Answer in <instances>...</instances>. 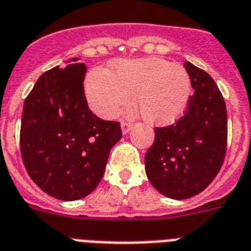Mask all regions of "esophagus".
I'll return each instance as SVG.
<instances>
[{
    "mask_svg": "<svg viewBox=\"0 0 251 251\" xmlns=\"http://www.w3.org/2000/svg\"><path fill=\"white\" fill-rule=\"evenodd\" d=\"M131 123H128V122H122V132H123V135H127L128 132L131 131Z\"/></svg>",
    "mask_w": 251,
    "mask_h": 251,
    "instance_id": "1",
    "label": "esophagus"
}]
</instances>
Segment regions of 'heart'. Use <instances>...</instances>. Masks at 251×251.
Segmentation results:
<instances>
[{
    "instance_id": "1",
    "label": "heart",
    "mask_w": 251,
    "mask_h": 251,
    "mask_svg": "<svg viewBox=\"0 0 251 251\" xmlns=\"http://www.w3.org/2000/svg\"><path fill=\"white\" fill-rule=\"evenodd\" d=\"M142 119L155 126L174 123L190 97V76L181 65L155 57L123 59L113 71L94 70L85 80V96L94 113L113 119L131 105Z\"/></svg>"
}]
</instances>
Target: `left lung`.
<instances>
[{
  "label": "left lung",
  "instance_id": "1",
  "mask_svg": "<svg viewBox=\"0 0 251 251\" xmlns=\"http://www.w3.org/2000/svg\"><path fill=\"white\" fill-rule=\"evenodd\" d=\"M194 89L175 124L155 128L145 155L149 181L166 197L185 200L205 190L218 175L227 150V109L214 79L184 63Z\"/></svg>",
  "mask_w": 251,
  "mask_h": 251
}]
</instances>
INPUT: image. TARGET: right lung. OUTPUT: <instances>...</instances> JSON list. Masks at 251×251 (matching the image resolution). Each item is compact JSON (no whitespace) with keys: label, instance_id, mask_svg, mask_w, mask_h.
I'll return each instance as SVG.
<instances>
[{"label":"right lung","instance_id":"obj_1","mask_svg":"<svg viewBox=\"0 0 251 251\" xmlns=\"http://www.w3.org/2000/svg\"><path fill=\"white\" fill-rule=\"evenodd\" d=\"M76 61L44 72L22 114L24 167L40 189L62 201L80 200L97 188L110 150L122 138L119 122L100 119L88 107L87 66Z\"/></svg>","mask_w":251,"mask_h":251}]
</instances>
